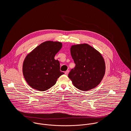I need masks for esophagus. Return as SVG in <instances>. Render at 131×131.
<instances>
[{"mask_svg": "<svg viewBox=\"0 0 131 131\" xmlns=\"http://www.w3.org/2000/svg\"><path fill=\"white\" fill-rule=\"evenodd\" d=\"M69 70H66V71L65 72V74H66V75H67V74H68V73H69Z\"/></svg>", "mask_w": 131, "mask_h": 131, "instance_id": "esophagus-1", "label": "esophagus"}]
</instances>
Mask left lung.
I'll return each mask as SVG.
<instances>
[{
    "label": "left lung",
    "mask_w": 131,
    "mask_h": 131,
    "mask_svg": "<svg viewBox=\"0 0 131 131\" xmlns=\"http://www.w3.org/2000/svg\"><path fill=\"white\" fill-rule=\"evenodd\" d=\"M70 53L76 66L68 76L73 85L81 91L97 86L105 72V63L101 53L86 43L72 46Z\"/></svg>",
    "instance_id": "left-lung-1"
}]
</instances>
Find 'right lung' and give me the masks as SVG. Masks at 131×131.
I'll list each match as a JSON object with an SVG mask.
<instances>
[{
	"label": "right lung",
	"instance_id": "right-lung-1",
	"mask_svg": "<svg viewBox=\"0 0 131 131\" xmlns=\"http://www.w3.org/2000/svg\"><path fill=\"white\" fill-rule=\"evenodd\" d=\"M61 42L45 41L34 49L25 58L23 73L27 83L33 89L45 91L53 86L63 72L54 57L62 48Z\"/></svg>",
	"mask_w": 131,
	"mask_h": 131
}]
</instances>
